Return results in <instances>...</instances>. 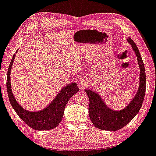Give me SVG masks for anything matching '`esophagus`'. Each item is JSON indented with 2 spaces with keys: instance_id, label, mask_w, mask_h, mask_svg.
Returning <instances> with one entry per match:
<instances>
[{
  "instance_id": "esophagus-1",
  "label": "esophagus",
  "mask_w": 156,
  "mask_h": 156,
  "mask_svg": "<svg viewBox=\"0 0 156 156\" xmlns=\"http://www.w3.org/2000/svg\"><path fill=\"white\" fill-rule=\"evenodd\" d=\"M88 85V81L87 80L85 79V78H82V79H80L78 83V86L80 89H83V88H86Z\"/></svg>"
}]
</instances>
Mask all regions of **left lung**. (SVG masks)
Segmentation results:
<instances>
[{
    "mask_svg": "<svg viewBox=\"0 0 156 156\" xmlns=\"http://www.w3.org/2000/svg\"><path fill=\"white\" fill-rule=\"evenodd\" d=\"M127 41L135 52L140 71L138 90L129 105L121 111H113L105 105L98 94L89 89L85 90L89 98L88 111L90 121L95 127L103 130L117 131L125 127L139 112L145 97L146 76L143 59L133 39L129 37Z\"/></svg>",
    "mask_w": 156,
    "mask_h": 156,
    "instance_id": "obj_1",
    "label": "left lung"
}]
</instances>
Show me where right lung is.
<instances>
[{
	"instance_id": "add662e5",
	"label": "right lung",
	"mask_w": 156,
	"mask_h": 156,
	"mask_svg": "<svg viewBox=\"0 0 156 156\" xmlns=\"http://www.w3.org/2000/svg\"><path fill=\"white\" fill-rule=\"evenodd\" d=\"M16 54L13 55L10 62L7 73L6 88L10 103L23 122L32 129L36 130H49L54 129L60 123L64 114L65 107L69 99L79 90L76 83H72L60 90L52 103L42 111L31 112L23 109L16 101L11 91V69Z\"/></svg>"
}]
</instances>
